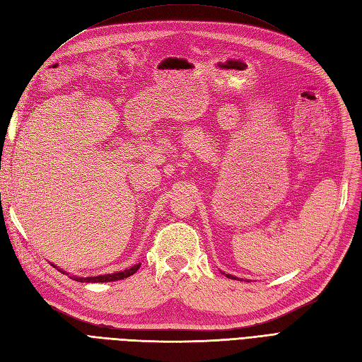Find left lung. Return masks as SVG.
I'll list each match as a JSON object with an SVG mask.
<instances>
[{
	"label": "left lung",
	"mask_w": 362,
	"mask_h": 362,
	"mask_svg": "<svg viewBox=\"0 0 362 362\" xmlns=\"http://www.w3.org/2000/svg\"><path fill=\"white\" fill-rule=\"evenodd\" d=\"M226 276H228V278H231V279H235V278H233V276H229V275H226Z\"/></svg>",
	"instance_id": "1"
}]
</instances>
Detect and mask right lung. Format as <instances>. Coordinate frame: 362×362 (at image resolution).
I'll return each instance as SVG.
<instances>
[{
  "label": "right lung",
  "instance_id": "right-lung-1",
  "mask_svg": "<svg viewBox=\"0 0 362 362\" xmlns=\"http://www.w3.org/2000/svg\"><path fill=\"white\" fill-rule=\"evenodd\" d=\"M140 262L136 266H133L131 269H127L124 272H117V273H110V275H101V276H90V278H78V276H74L75 281H80V282H110V281H119V279H125L131 275H134V273L140 269ZM72 279V276H71Z\"/></svg>",
  "mask_w": 362,
  "mask_h": 362
}]
</instances>
